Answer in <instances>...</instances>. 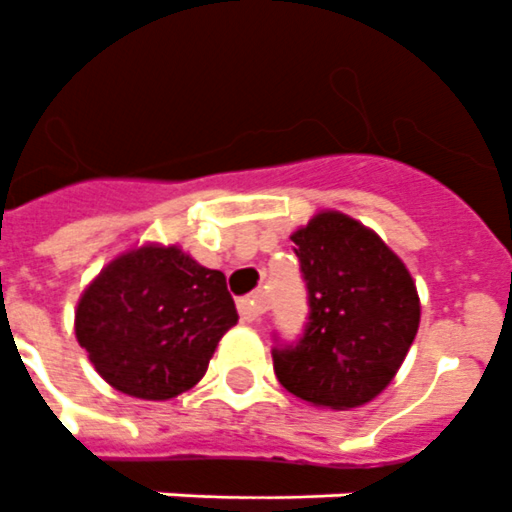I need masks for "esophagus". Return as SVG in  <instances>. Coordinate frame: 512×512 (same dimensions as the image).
<instances>
[{"mask_svg": "<svg viewBox=\"0 0 512 512\" xmlns=\"http://www.w3.org/2000/svg\"><path fill=\"white\" fill-rule=\"evenodd\" d=\"M237 312H240L243 322H256L264 314V304H261L259 296H245L237 301Z\"/></svg>", "mask_w": 512, "mask_h": 512, "instance_id": "1", "label": "esophagus"}]
</instances>
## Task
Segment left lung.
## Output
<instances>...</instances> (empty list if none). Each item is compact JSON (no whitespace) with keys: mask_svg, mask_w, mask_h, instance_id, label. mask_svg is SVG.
Listing matches in <instances>:
<instances>
[{"mask_svg":"<svg viewBox=\"0 0 512 512\" xmlns=\"http://www.w3.org/2000/svg\"><path fill=\"white\" fill-rule=\"evenodd\" d=\"M309 293V322L275 346V375L290 394L351 410L383 391L420 325V298L404 261L357 219L322 211L290 235Z\"/></svg>","mask_w":512,"mask_h":512,"instance_id":"obj_1","label":"left lung"}]
</instances>
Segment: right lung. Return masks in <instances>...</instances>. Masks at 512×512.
<instances>
[{"label":"right lung","mask_w":512,"mask_h":512,"mask_svg":"<svg viewBox=\"0 0 512 512\" xmlns=\"http://www.w3.org/2000/svg\"><path fill=\"white\" fill-rule=\"evenodd\" d=\"M237 309L219 269L177 245H142L89 282L76 306V338L110 386L163 402L208 370Z\"/></svg>","instance_id":"add662e5"}]
</instances>
